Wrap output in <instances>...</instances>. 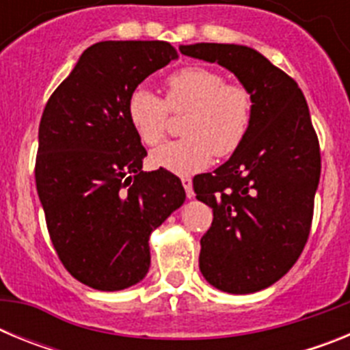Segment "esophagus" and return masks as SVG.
Masks as SVG:
<instances>
[{
    "label": "esophagus",
    "instance_id": "esophagus-1",
    "mask_svg": "<svg viewBox=\"0 0 350 350\" xmlns=\"http://www.w3.org/2000/svg\"><path fill=\"white\" fill-rule=\"evenodd\" d=\"M182 185H184L185 189V194H187V198H194V189H193V180L191 178H182Z\"/></svg>",
    "mask_w": 350,
    "mask_h": 350
}]
</instances>
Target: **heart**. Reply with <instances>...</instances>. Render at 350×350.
<instances>
[{
    "instance_id": "obj_1",
    "label": "heart",
    "mask_w": 350,
    "mask_h": 350,
    "mask_svg": "<svg viewBox=\"0 0 350 350\" xmlns=\"http://www.w3.org/2000/svg\"><path fill=\"white\" fill-rule=\"evenodd\" d=\"M185 112L184 138L163 145L150 156L156 168L193 175L206 168L213 154L231 156L245 138L252 119V98L240 83H226L217 71L189 66L166 79V100L138 85L126 105L129 124L147 147H157L166 133L168 110Z\"/></svg>"
}]
</instances>
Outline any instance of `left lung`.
Listing matches in <instances>:
<instances>
[{
	"label": "left lung",
	"instance_id": "left-lung-1",
	"mask_svg": "<svg viewBox=\"0 0 350 350\" xmlns=\"http://www.w3.org/2000/svg\"><path fill=\"white\" fill-rule=\"evenodd\" d=\"M178 51L230 70L252 98L242 145L193 180L198 200L213 210L200 271L231 295L267 289L293 268L310 233L321 152L308 105L298 83L254 49L194 43Z\"/></svg>",
	"mask_w": 350,
	"mask_h": 350
}]
</instances>
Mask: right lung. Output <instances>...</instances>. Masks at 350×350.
<instances>
[{
  "mask_svg": "<svg viewBox=\"0 0 350 350\" xmlns=\"http://www.w3.org/2000/svg\"><path fill=\"white\" fill-rule=\"evenodd\" d=\"M175 59L168 42L94 43L43 110L35 178L49 234L64 268L92 289L140 282L148 238L185 202L173 173L142 170L147 150L126 113L133 89Z\"/></svg>",
  "mask_w": 350,
  "mask_h": 350,
  "instance_id": "obj_1",
  "label": "right lung"
}]
</instances>
